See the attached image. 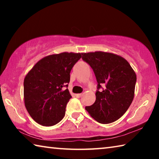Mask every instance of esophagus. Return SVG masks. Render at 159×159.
I'll use <instances>...</instances> for the list:
<instances>
[{"label":"esophagus","mask_w":159,"mask_h":159,"mask_svg":"<svg viewBox=\"0 0 159 159\" xmlns=\"http://www.w3.org/2000/svg\"><path fill=\"white\" fill-rule=\"evenodd\" d=\"M81 94H76V98H80V97H81Z\"/></svg>","instance_id":"obj_1"}]
</instances>
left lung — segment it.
I'll use <instances>...</instances> for the list:
<instances>
[{
    "label": "left lung",
    "instance_id": "8db88e82",
    "mask_svg": "<svg viewBox=\"0 0 159 159\" xmlns=\"http://www.w3.org/2000/svg\"><path fill=\"white\" fill-rule=\"evenodd\" d=\"M82 59L93 69L98 81L96 100L85 107L97 121L107 124L114 122L127 111L133 100L136 74L128 61L114 53L96 51L82 53Z\"/></svg>",
    "mask_w": 159,
    "mask_h": 159
}]
</instances>
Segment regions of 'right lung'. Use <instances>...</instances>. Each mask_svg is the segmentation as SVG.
Segmentation results:
<instances>
[{
	"instance_id": "obj_1",
	"label": "right lung",
	"mask_w": 159,
	"mask_h": 159,
	"mask_svg": "<svg viewBox=\"0 0 159 159\" xmlns=\"http://www.w3.org/2000/svg\"><path fill=\"white\" fill-rule=\"evenodd\" d=\"M82 53L61 52L46 56L35 64L24 80L25 105L40 125L57 124L65 115L71 98L68 87L70 72Z\"/></svg>"
}]
</instances>
